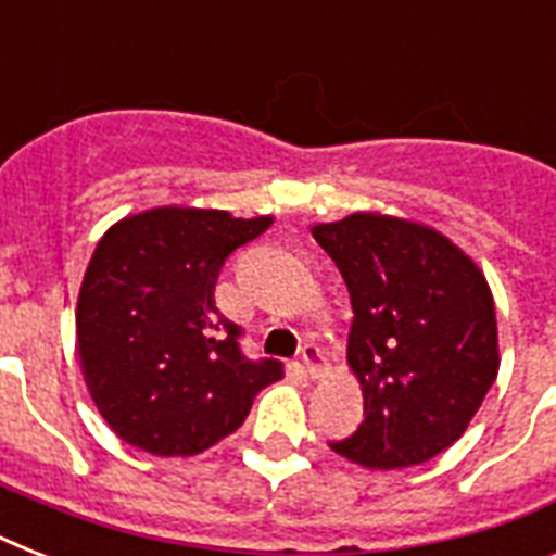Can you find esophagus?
<instances>
[{
    "instance_id": "obj_1",
    "label": "esophagus",
    "mask_w": 556,
    "mask_h": 556,
    "mask_svg": "<svg viewBox=\"0 0 556 556\" xmlns=\"http://www.w3.org/2000/svg\"><path fill=\"white\" fill-rule=\"evenodd\" d=\"M300 361H303L305 371H308L312 378H323V375L329 371V361H326V355H323V349L317 346V343H308V346H303V355H300Z\"/></svg>"
}]
</instances>
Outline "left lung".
Segmentation results:
<instances>
[{
    "label": "left lung",
    "instance_id": "8db88e82",
    "mask_svg": "<svg viewBox=\"0 0 556 556\" xmlns=\"http://www.w3.org/2000/svg\"><path fill=\"white\" fill-rule=\"evenodd\" d=\"M352 296L349 366L364 424L329 447L371 470L430 462L467 430L500 371L488 279L432 227L380 213L314 225Z\"/></svg>",
    "mask_w": 556,
    "mask_h": 556
}]
</instances>
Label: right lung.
Listing matches in <instances>:
<instances>
[{
	"mask_svg": "<svg viewBox=\"0 0 556 556\" xmlns=\"http://www.w3.org/2000/svg\"><path fill=\"white\" fill-rule=\"evenodd\" d=\"M274 218L155 207L112 225L77 296V352L91 401L112 430L152 456H195L242 427L274 357H244L242 329L216 308L236 248Z\"/></svg>",
	"mask_w": 556,
	"mask_h": 556,
	"instance_id": "1",
	"label": "right lung"
}]
</instances>
